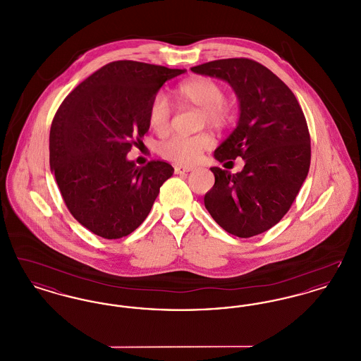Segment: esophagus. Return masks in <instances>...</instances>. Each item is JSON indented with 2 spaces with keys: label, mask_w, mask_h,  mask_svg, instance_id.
<instances>
[{
  "label": "esophagus",
  "mask_w": 361,
  "mask_h": 361,
  "mask_svg": "<svg viewBox=\"0 0 361 361\" xmlns=\"http://www.w3.org/2000/svg\"><path fill=\"white\" fill-rule=\"evenodd\" d=\"M193 169L195 168L190 166V165H177V166H174V173L176 174H181V173L192 172Z\"/></svg>",
  "instance_id": "34e87169"
}]
</instances>
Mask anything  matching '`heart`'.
<instances>
[{
  "label": "heart",
  "instance_id": "obj_1",
  "mask_svg": "<svg viewBox=\"0 0 361 361\" xmlns=\"http://www.w3.org/2000/svg\"><path fill=\"white\" fill-rule=\"evenodd\" d=\"M181 103L202 109V123L221 128L228 121V111L224 106V87L211 78L197 77L181 84L177 89ZM150 127L158 134H165L171 126V108L166 100L157 94L147 111ZM211 146L207 134L195 137H173L159 146V154L174 164H190L197 159L203 150Z\"/></svg>",
  "mask_w": 361,
  "mask_h": 361
}]
</instances>
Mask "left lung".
<instances>
[{
  "label": "left lung",
  "instance_id": "1",
  "mask_svg": "<svg viewBox=\"0 0 361 361\" xmlns=\"http://www.w3.org/2000/svg\"><path fill=\"white\" fill-rule=\"evenodd\" d=\"M224 80L237 94L235 130L214 152L219 162L245 161L238 173L211 168L215 184L204 196L214 221L240 238L261 234L287 214L310 169L306 118L291 89L256 61L228 58L192 68Z\"/></svg>",
  "mask_w": 361,
  "mask_h": 361
}]
</instances>
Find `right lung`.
<instances>
[{
    "mask_svg": "<svg viewBox=\"0 0 361 361\" xmlns=\"http://www.w3.org/2000/svg\"><path fill=\"white\" fill-rule=\"evenodd\" d=\"M183 73L115 61L89 75L56 111L50 168L71 215L93 234H131L174 172L168 162L137 166L126 155L149 131V105L161 86Z\"/></svg>",
    "mask_w": 361,
    "mask_h": 361,
    "instance_id": "obj_1",
    "label": "right lung"
}]
</instances>
